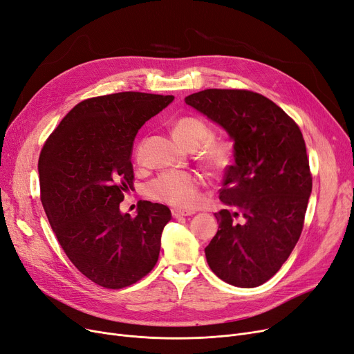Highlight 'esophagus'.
I'll return each mask as SVG.
<instances>
[{"instance_id": "1", "label": "esophagus", "mask_w": 354, "mask_h": 354, "mask_svg": "<svg viewBox=\"0 0 354 354\" xmlns=\"http://www.w3.org/2000/svg\"><path fill=\"white\" fill-rule=\"evenodd\" d=\"M192 214H194L192 211H183V209H178V208H174V209H172V217H174V218L188 217V215H192Z\"/></svg>"}]
</instances>
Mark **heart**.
<instances>
[{"instance_id":"obj_1","label":"heart","mask_w":354,"mask_h":354,"mask_svg":"<svg viewBox=\"0 0 354 354\" xmlns=\"http://www.w3.org/2000/svg\"><path fill=\"white\" fill-rule=\"evenodd\" d=\"M174 137L188 150H195L205 142L199 159L211 172H224L233 162V146L223 140H211L212 129L198 117H182L172 126ZM140 150H137V156ZM203 180L198 175L183 171H167L151 179L146 187V195L162 204L182 209L194 208L201 198Z\"/></svg>"}]
</instances>
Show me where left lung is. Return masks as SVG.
<instances>
[{
  "label": "left lung",
  "instance_id": "8db88e82",
  "mask_svg": "<svg viewBox=\"0 0 354 354\" xmlns=\"http://www.w3.org/2000/svg\"><path fill=\"white\" fill-rule=\"evenodd\" d=\"M185 102L234 140L215 212L218 232L205 248L224 282L254 288L269 281L294 250L304 228L313 175L297 122L269 98L248 89H204Z\"/></svg>",
  "mask_w": 354,
  "mask_h": 354
}]
</instances>
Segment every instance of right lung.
<instances>
[{"instance_id":"obj_1","label":"right lung","mask_w":354,"mask_h":354,"mask_svg":"<svg viewBox=\"0 0 354 354\" xmlns=\"http://www.w3.org/2000/svg\"><path fill=\"white\" fill-rule=\"evenodd\" d=\"M174 100L134 91L84 100L40 151V199L57 241L76 269L106 289L140 281L159 259L171 209L140 201L130 217L120 203L133 187L137 131Z\"/></svg>"}]
</instances>
